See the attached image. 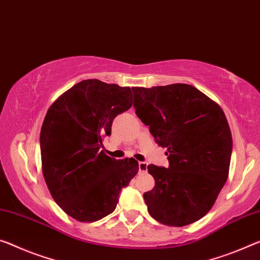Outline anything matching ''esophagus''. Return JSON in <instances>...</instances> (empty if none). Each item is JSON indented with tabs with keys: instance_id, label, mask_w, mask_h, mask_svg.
Segmentation results:
<instances>
[{
	"instance_id": "esophagus-1",
	"label": "esophagus",
	"mask_w": 260,
	"mask_h": 260,
	"mask_svg": "<svg viewBox=\"0 0 260 260\" xmlns=\"http://www.w3.org/2000/svg\"><path fill=\"white\" fill-rule=\"evenodd\" d=\"M138 169H139V172H146L147 171V164L144 162V161H139L138 162Z\"/></svg>"
}]
</instances>
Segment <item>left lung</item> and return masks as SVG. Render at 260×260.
<instances>
[{"instance_id":"8db88e82","label":"left lung","mask_w":260,"mask_h":260,"mask_svg":"<svg viewBox=\"0 0 260 260\" xmlns=\"http://www.w3.org/2000/svg\"><path fill=\"white\" fill-rule=\"evenodd\" d=\"M133 91L136 115L158 145L166 147L170 162L169 169L147 166L155 181L144 193L147 211L170 226L197 222L214 206L229 175L233 137L225 115L186 83Z\"/></svg>"}]
</instances>
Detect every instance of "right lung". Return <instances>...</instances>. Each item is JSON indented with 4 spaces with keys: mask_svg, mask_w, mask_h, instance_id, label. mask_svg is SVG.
Returning a JSON list of instances; mask_svg holds the SVG:
<instances>
[{
    "mask_svg": "<svg viewBox=\"0 0 260 260\" xmlns=\"http://www.w3.org/2000/svg\"><path fill=\"white\" fill-rule=\"evenodd\" d=\"M131 106L129 87L89 79L47 110L41 130L43 175L55 203L79 222L113 213L122 188L138 173L134 158L116 160L100 150L114 118Z\"/></svg>",
    "mask_w": 260,
    "mask_h": 260,
    "instance_id": "add662e5",
    "label": "right lung"
}]
</instances>
